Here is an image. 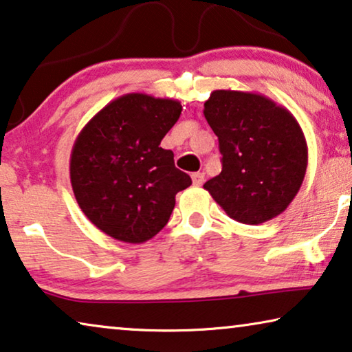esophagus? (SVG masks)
Instances as JSON below:
<instances>
[{
	"mask_svg": "<svg viewBox=\"0 0 352 352\" xmlns=\"http://www.w3.org/2000/svg\"><path fill=\"white\" fill-rule=\"evenodd\" d=\"M192 181L193 186H201L203 182H205V175H203V173H193Z\"/></svg>",
	"mask_w": 352,
	"mask_h": 352,
	"instance_id": "obj_1",
	"label": "esophagus"
}]
</instances>
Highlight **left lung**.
Here are the masks:
<instances>
[{
	"mask_svg": "<svg viewBox=\"0 0 352 352\" xmlns=\"http://www.w3.org/2000/svg\"><path fill=\"white\" fill-rule=\"evenodd\" d=\"M219 140L221 175L205 182L233 221L258 226L290 205L308 165L307 140L295 117L261 94L214 90L203 109Z\"/></svg>",
	"mask_w": 352,
	"mask_h": 352,
	"instance_id": "obj_1",
	"label": "left lung"
}]
</instances>
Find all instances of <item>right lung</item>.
Segmentation results:
<instances>
[{"label":"right lung","mask_w":352,"mask_h":352,"mask_svg":"<svg viewBox=\"0 0 352 352\" xmlns=\"http://www.w3.org/2000/svg\"><path fill=\"white\" fill-rule=\"evenodd\" d=\"M177 100L126 94L80 130L69 160L76 201L106 235L138 244L166 226L176 193L192 184L160 141L179 119Z\"/></svg>","instance_id":"1"}]
</instances>
